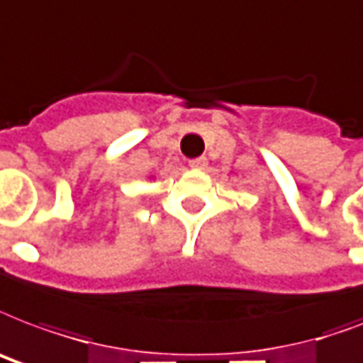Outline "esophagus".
Listing matches in <instances>:
<instances>
[{
  "label": "esophagus",
  "instance_id": "34e87169",
  "mask_svg": "<svg viewBox=\"0 0 363 363\" xmlns=\"http://www.w3.org/2000/svg\"><path fill=\"white\" fill-rule=\"evenodd\" d=\"M206 165H207V157L206 156L194 157V160H190V167H194V169H203Z\"/></svg>",
  "mask_w": 363,
  "mask_h": 363
}]
</instances>
